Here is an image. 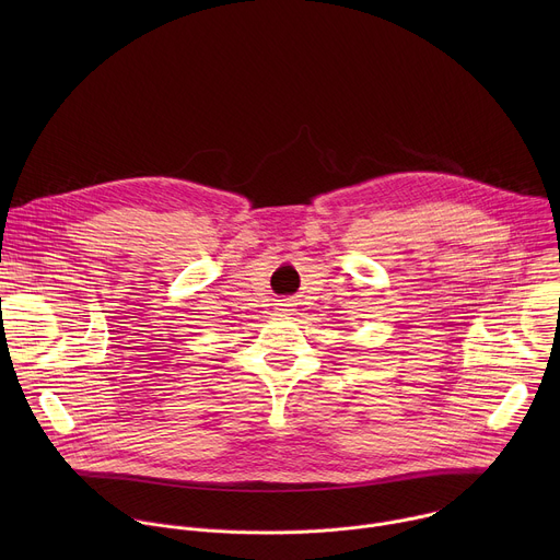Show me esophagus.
<instances>
[{
	"label": "esophagus",
	"instance_id": "34e87169",
	"mask_svg": "<svg viewBox=\"0 0 560 560\" xmlns=\"http://www.w3.org/2000/svg\"><path fill=\"white\" fill-rule=\"evenodd\" d=\"M281 305H283V307H281V310H285V312H288V305H285V303H281Z\"/></svg>",
	"mask_w": 560,
	"mask_h": 560
}]
</instances>
